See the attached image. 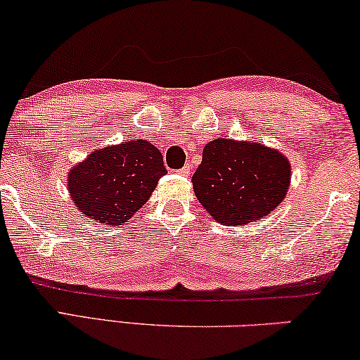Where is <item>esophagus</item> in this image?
Returning <instances> with one entry per match:
<instances>
[{
    "mask_svg": "<svg viewBox=\"0 0 360 360\" xmlns=\"http://www.w3.org/2000/svg\"><path fill=\"white\" fill-rule=\"evenodd\" d=\"M178 173L181 174V176H189L191 173H192V165L191 163H187V165H184V168H181Z\"/></svg>",
    "mask_w": 360,
    "mask_h": 360,
    "instance_id": "obj_1",
    "label": "esophagus"
}]
</instances>
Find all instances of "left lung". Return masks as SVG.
<instances>
[{
  "label": "left lung",
  "mask_w": 360,
  "mask_h": 360,
  "mask_svg": "<svg viewBox=\"0 0 360 360\" xmlns=\"http://www.w3.org/2000/svg\"><path fill=\"white\" fill-rule=\"evenodd\" d=\"M286 157L262 143L218 139L203 148L192 186L198 202L223 224H245L280 205L289 187Z\"/></svg>",
  "instance_id": "left-lung-1"
}]
</instances>
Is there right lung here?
Here are the masks:
<instances>
[{
	"label": "right lung",
	"instance_id": "right-lung-1",
	"mask_svg": "<svg viewBox=\"0 0 360 360\" xmlns=\"http://www.w3.org/2000/svg\"><path fill=\"white\" fill-rule=\"evenodd\" d=\"M168 171L157 147L132 139L96 150L69 173L72 202L85 217L121 224L146 203Z\"/></svg>",
	"mask_w": 360,
	"mask_h": 360
}]
</instances>
